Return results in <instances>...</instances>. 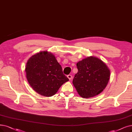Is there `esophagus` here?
<instances>
[{"label": "esophagus", "instance_id": "obj_1", "mask_svg": "<svg viewBox=\"0 0 132 132\" xmlns=\"http://www.w3.org/2000/svg\"><path fill=\"white\" fill-rule=\"evenodd\" d=\"M67 77H68V78L70 80H71V79H72V75H68V76H67Z\"/></svg>", "mask_w": 132, "mask_h": 132}]
</instances>
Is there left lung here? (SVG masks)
<instances>
[{
	"label": "left lung",
	"mask_w": 132,
	"mask_h": 132,
	"mask_svg": "<svg viewBox=\"0 0 132 132\" xmlns=\"http://www.w3.org/2000/svg\"><path fill=\"white\" fill-rule=\"evenodd\" d=\"M76 65L78 72L72 83L82 97L95 96L106 87L110 73L108 67L102 61L90 56L79 61Z\"/></svg>",
	"instance_id": "left-lung-1"
}]
</instances>
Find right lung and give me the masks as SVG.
Returning a JSON list of instances; mask_svg holds the SVG:
<instances>
[{
  "mask_svg": "<svg viewBox=\"0 0 132 132\" xmlns=\"http://www.w3.org/2000/svg\"><path fill=\"white\" fill-rule=\"evenodd\" d=\"M25 72L30 86L46 97L53 96L63 84L69 81L55 56L48 51L31 56L26 63Z\"/></svg>",
  "mask_w": 132,
  "mask_h": 132,
  "instance_id": "1",
  "label": "right lung"
}]
</instances>
